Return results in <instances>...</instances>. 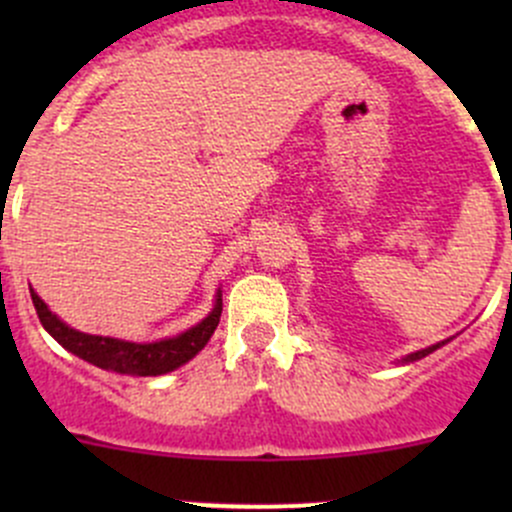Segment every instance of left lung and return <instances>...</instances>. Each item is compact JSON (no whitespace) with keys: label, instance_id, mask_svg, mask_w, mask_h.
<instances>
[{"label":"left lung","instance_id":"left-lung-1","mask_svg":"<svg viewBox=\"0 0 512 512\" xmlns=\"http://www.w3.org/2000/svg\"><path fill=\"white\" fill-rule=\"evenodd\" d=\"M446 342H448V339H446ZM446 342H438V344H433V347H426V349H421V352L406 354L404 359L399 361V364H411V361H418V359H423V356H428V354H431V352H436V349H441L443 344H446Z\"/></svg>","mask_w":512,"mask_h":512}]
</instances>
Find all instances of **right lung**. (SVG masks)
Returning <instances> with one entry per match:
<instances>
[{
    "mask_svg": "<svg viewBox=\"0 0 512 512\" xmlns=\"http://www.w3.org/2000/svg\"><path fill=\"white\" fill-rule=\"evenodd\" d=\"M32 302L41 324H44V329L61 344V347L69 349V352L79 356V359L98 366V369L116 371V374L126 376H160L168 374V371H175L178 366L188 364V361L210 342L213 332L218 329L220 314H223V292L218 289L213 309H210L208 317L200 319L195 327L185 329V332L175 334V337L138 344L116 337H98V334H86L69 327V324L61 322V319L46 307V302L34 292V289Z\"/></svg>",
    "mask_w": 512,
    "mask_h": 512,
    "instance_id": "1",
    "label": "right lung"
}]
</instances>
